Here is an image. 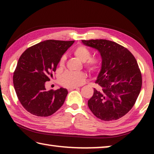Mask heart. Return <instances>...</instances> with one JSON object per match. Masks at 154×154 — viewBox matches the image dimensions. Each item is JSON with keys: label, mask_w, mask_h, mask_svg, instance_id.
<instances>
[{"label": "heart", "mask_w": 154, "mask_h": 154, "mask_svg": "<svg viewBox=\"0 0 154 154\" xmlns=\"http://www.w3.org/2000/svg\"><path fill=\"white\" fill-rule=\"evenodd\" d=\"M83 78L79 76V75H75L73 77V80L72 81V84L74 85V86H79V85H82Z\"/></svg>", "instance_id": "heart-1"}]
</instances>
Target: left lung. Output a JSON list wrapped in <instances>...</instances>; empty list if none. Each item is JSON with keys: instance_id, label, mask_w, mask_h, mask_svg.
Segmentation results:
<instances>
[{"instance_id": "obj_1", "label": "left lung", "mask_w": 154, "mask_h": 154, "mask_svg": "<svg viewBox=\"0 0 154 154\" xmlns=\"http://www.w3.org/2000/svg\"><path fill=\"white\" fill-rule=\"evenodd\" d=\"M72 45L70 41H44L28 48L20 57L13 77L14 85L20 102L31 114L51 116L64 104L67 90H48L45 84Z\"/></svg>"}]
</instances>
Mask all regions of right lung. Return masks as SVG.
Masks as SVG:
<instances>
[{"label":"right lung","instance_id":"obj_1","mask_svg":"<svg viewBox=\"0 0 154 154\" xmlns=\"http://www.w3.org/2000/svg\"><path fill=\"white\" fill-rule=\"evenodd\" d=\"M97 49L102 58L100 71L88 102L91 111L101 120H116L134 106L142 85V76L136 59L124 47L106 39L83 41Z\"/></svg>","mask_w":154,"mask_h":154}]
</instances>
